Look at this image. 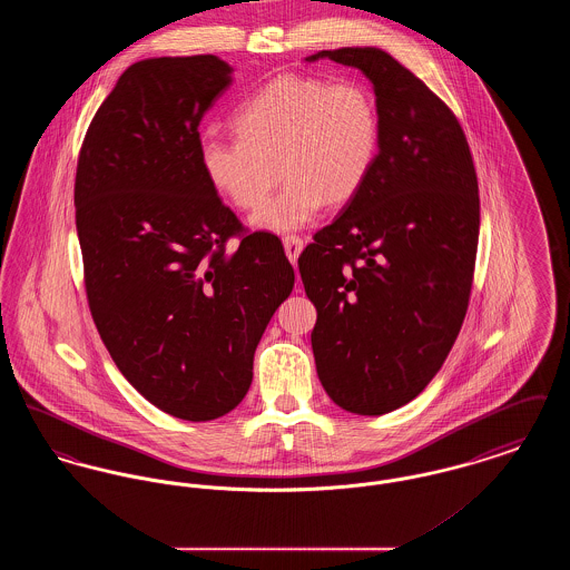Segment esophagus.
<instances>
[{
	"label": "esophagus",
	"mask_w": 570,
	"mask_h": 570,
	"mask_svg": "<svg viewBox=\"0 0 570 570\" xmlns=\"http://www.w3.org/2000/svg\"><path fill=\"white\" fill-rule=\"evenodd\" d=\"M282 242H284V252H286V256H288V261L295 265L298 254H301V249H303V239L297 237V235H288V237H284Z\"/></svg>",
	"instance_id": "obj_1"
}]
</instances>
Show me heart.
Segmentation results:
<instances>
[{"instance_id":"1","label":"heart","mask_w":570,"mask_h":570,"mask_svg":"<svg viewBox=\"0 0 570 570\" xmlns=\"http://www.w3.org/2000/svg\"><path fill=\"white\" fill-rule=\"evenodd\" d=\"M235 128L239 136L203 138V173L245 212L258 209L279 175L286 177L279 194L252 217L254 226L273 233L305 226L325 203L351 200L379 158L376 96L351 79L277 77L237 110Z\"/></svg>"}]
</instances>
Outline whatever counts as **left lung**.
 Wrapping results in <instances>:
<instances>
[{
	"instance_id": "left-lung-1",
	"label": "left lung",
	"mask_w": 570,
	"mask_h": 570,
	"mask_svg": "<svg viewBox=\"0 0 570 570\" xmlns=\"http://www.w3.org/2000/svg\"><path fill=\"white\" fill-rule=\"evenodd\" d=\"M328 57L376 94V164L314 235L298 272L318 321L312 351L326 395L379 416L412 402L451 353L465 318L479 245V181L458 117L397 59L374 47Z\"/></svg>"
}]
</instances>
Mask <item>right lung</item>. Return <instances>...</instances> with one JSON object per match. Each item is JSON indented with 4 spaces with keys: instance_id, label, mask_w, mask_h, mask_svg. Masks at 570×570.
<instances>
[{
    "instance_id": "right-lung-1",
    "label": "right lung",
    "mask_w": 570,
    "mask_h": 570,
    "mask_svg": "<svg viewBox=\"0 0 570 570\" xmlns=\"http://www.w3.org/2000/svg\"><path fill=\"white\" fill-rule=\"evenodd\" d=\"M230 72L216 55L136 61L94 115L77 164L91 318L136 391L184 421L239 406L254 351L295 286L282 242L244 233L200 166L198 126ZM230 236L240 247L228 253Z\"/></svg>"
}]
</instances>
